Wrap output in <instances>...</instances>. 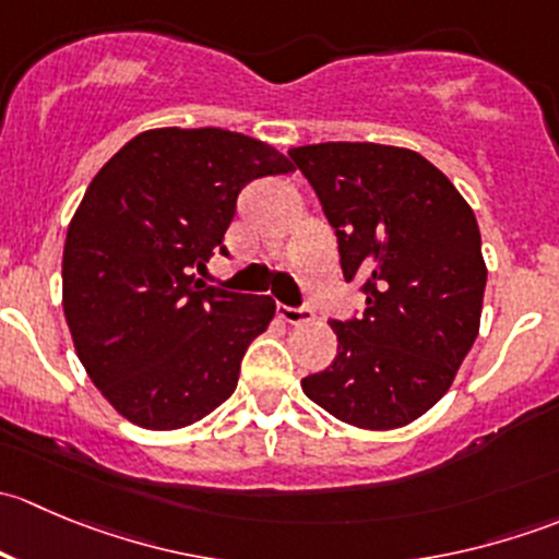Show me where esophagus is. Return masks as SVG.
Here are the masks:
<instances>
[{
    "label": "esophagus",
    "mask_w": 559,
    "mask_h": 559,
    "mask_svg": "<svg viewBox=\"0 0 559 559\" xmlns=\"http://www.w3.org/2000/svg\"><path fill=\"white\" fill-rule=\"evenodd\" d=\"M278 319L286 321V324H306V321L313 319V311H311V308L278 306Z\"/></svg>",
    "instance_id": "obj_1"
}]
</instances>
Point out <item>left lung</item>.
<instances>
[{
	"mask_svg": "<svg viewBox=\"0 0 559 559\" xmlns=\"http://www.w3.org/2000/svg\"><path fill=\"white\" fill-rule=\"evenodd\" d=\"M365 311L330 321L337 357L302 392L346 425L394 430L452 386L481 321L487 264L471 205L421 154L379 143L292 148Z\"/></svg>",
	"mask_w": 559,
	"mask_h": 559,
	"instance_id": "8db88e82",
	"label": "left lung"
}]
</instances>
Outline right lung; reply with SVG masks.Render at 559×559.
I'll return each instance as SVG.
<instances>
[{
  "label": "right lung",
  "mask_w": 559,
  "mask_h": 559,
  "mask_svg": "<svg viewBox=\"0 0 559 559\" xmlns=\"http://www.w3.org/2000/svg\"><path fill=\"white\" fill-rule=\"evenodd\" d=\"M240 132L148 129L94 175L61 259L78 359L107 403L145 430L194 425L238 386L275 302L205 286L246 183L292 173Z\"/></svg>",
  "instance_id": "right-lung-1"
}]
</instances>
